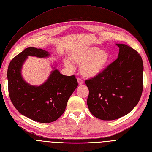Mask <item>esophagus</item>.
<instances>
[{"label": "esophagus", "instance_id": "1", "mask_svg": "<svg viewBox=\"0 0 152 152\" xmlns=\"http://www.w3.org/2000/svg\"><path fill=\"white\" fill-rule=\"evenodd\" d=\"M77 81H78V83H79V85H82L84 84V80H82L80 78H77Z\"/></svg>", "mask_w": 152, "mask_h": 152}]
</instances>
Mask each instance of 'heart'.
Returning <instances> with one entry per match:
<instances>
[{"mask_svg":"<svg viewBox=\"0 0 152 152\" xmlns=\"http://www.w3.org/2000/svg\"><path fill=\"white\" fill-rule=\"evenodd\" d=\"M73 62L81 65L82 74L87 77H93L102 73L109 60V54L104 50L95 47L81 48L73 50L70 54ZM66 66L72 68L73 63L70 58L64 59Z\"/></svg>","mask_w":152,"mask_h":152,"instance_id":"b5f03b06","label":"heart"}]
</instances>
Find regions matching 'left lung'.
<instances>
[{"instance_id":"8db88e82","label":"left lung","mask_w":152,"mask_h":152,"mask_svg":"<svg viewBox=\"0 0 152 152\" xmlns=\"http://www.w3.org/2000/svg\"><path fill=\"white\" fill-rule=\"evenodd\" d=\"M118 58L99 75L86 80L87 106L93 115L113 121L128 114L138 103L143 89V63L129 45L117 44Z\"/></svg>"}]
</instances>
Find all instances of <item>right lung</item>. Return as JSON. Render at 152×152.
<instances>
[{
    "label": "right lung",
    "mask_w": 152,
    "mask_h": 152,
    "mask_svg": "<svg viewBox=\"0 0 152 152\" xmlns=\"http://www.w3.org/2000/svg\"><path fill=\"white\" fill-rule=\"evenodd\" d=\"M28 56L45 58L50 54L42 49L26 48L11 61L7 69L8 91L11 101L23 115L40 123L56 121L64 113L68 99L78 86L75 75L51 72L40 86H30L21 76V68Z\"/></svg>",
    "instance_id": "obj_1"
}]
</instances>
